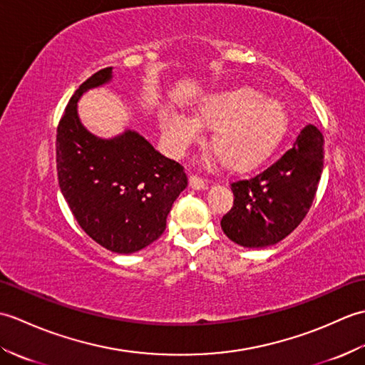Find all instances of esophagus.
Masks as SVG:
<instances>
[{
    "label": "esophagus",
    "mask_w": 365,
    "mask_h": 365,
    "mask_svg": "<svg viewBox=\"0 0 365 365\" xmlns=\"http://www.w3.org/2000/svg\"><path fill=\"white\" fill-rule=\"evenodd\" d=\"M190 187L192 190H197V191H202V190H207V183L204 178H200L197 175H191L190 177Z\"/></svg>",
    "instance_id": "1"
}]
</instances>
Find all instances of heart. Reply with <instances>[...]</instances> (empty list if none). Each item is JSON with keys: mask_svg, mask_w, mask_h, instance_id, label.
<instances>
[{"mask_svg": "<svg viewBox=\"0 0 365 365\" xmlns=\"http://www.w3.org/2000/svg\"><path fill=\"white\" fill-rule=\"evenodd\" d=\"M287 123L282 102L251 86H234L205 96L195 108V119L168 114L161 127L177 155L199 141L200 128L213 130L210 149L221 165L232 173H247L276 150Z\"/></svg>", "mask_w": 365, "mask_h": 365, "instance_id": "heart-1", "label": "heart"}]
</instances>
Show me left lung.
<instances>
[{
  "label": "left lung",
  "instance_id": "obj_1",
  "mask_svg": "<svg viewBox=\"0 0 365 365\" xmlns=\"http://www.w3.org/2000/svg\"><path fill=\"white\" fill-rule=\"evenodd\" d=\"M323 157V135L306 125L274 165L232 183L235 199L221 220L224 234L243 247H267L292 234L312 205Z\"/></svg>",
  "mask_w": 365,
  "mask_h": 365
}]
</instances>
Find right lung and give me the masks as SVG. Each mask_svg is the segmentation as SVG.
<instances>
[{
    "label": "right lung",
    "mask_w": 365,
    "mask_h": 365,
    "mask_svg": "<svg viewBox=\"0 0 365 365\" xmlns=\"http://www.w3.org/2000/svg\"><path fill=\"white\" fill-rule=\"evenodd\" d=\"M111 78L113 67L102 68L68 102L56 135L58 180L81 229L108 251L131 254L165 232L188 178L178 163L163 157L138 131L106 139L83 125L78 100Z\"/></svg>",
    "instance_id": "1"
}]
</instances>
